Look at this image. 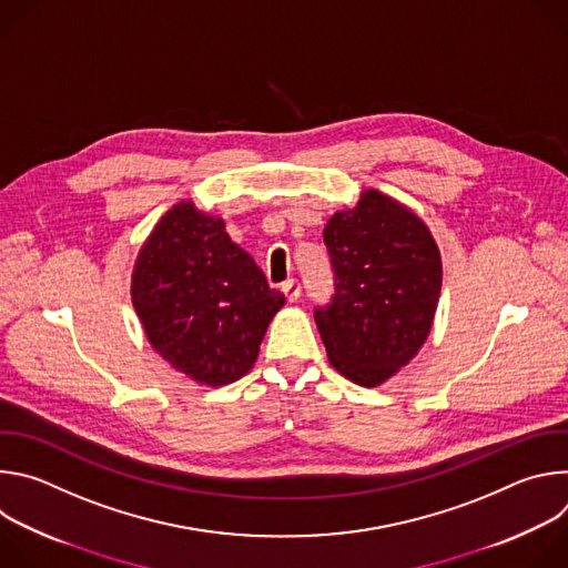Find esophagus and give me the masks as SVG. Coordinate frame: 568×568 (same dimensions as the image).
<instances>
[{"instance_id": "esophagus-1", "label": "esophagus", "mask_w": 568, "mask_h": 568, "mask_svg": "<svg viewBox=\"0 0 568 568\" xmlns=\"http://www.w3.org/2000/svg\"><path fill=\"white\" fill-rule=\"evenodd\" d=\"M281 290H283V294L287 296V301H290V303L298 301V296H301V285H298V281H294V278L285 281V283L281 285Z\"/></svg>"}]
</instances>
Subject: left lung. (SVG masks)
Instances as JSON below:
<instances>
[{
  "label": "left lung",
  "mask_w": 568,
  "mask_h": 568,
  "mask_svg": "<svg viewBox=\"0 0 568 568\" xmlns=\"http://www.w3.org/2000/svg\"><path fill=\"white\" fill-rule=\"evenodd\" d=\"M335 298L314 312L331 364L359 386H379L425 346L443 263L429 226L395 197L366 189L323 229Z\"/></svg>",
  "instance_id": "1"
}]
</instances>
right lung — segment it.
I'll list each match as a JSON object with an SVG mask.
<instances>
[{
	"label": "right lung",
	"mask_w": 568,
	"mask_h": 568,
	"mask_svg": "<svg viewBox=\"0 0 568 568\" xmlns=\"http://www.w3.org/2000/svg\"><path fill=\"white\" fill-rule=\"evenodd\" d=\"M130 296L150 346L204 386L247 375L285 296L191 200L173 204L141 245Z\"/></svg>",
	"instance_id": "obj_1"
}]
</instances>
